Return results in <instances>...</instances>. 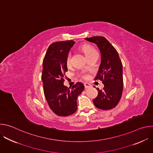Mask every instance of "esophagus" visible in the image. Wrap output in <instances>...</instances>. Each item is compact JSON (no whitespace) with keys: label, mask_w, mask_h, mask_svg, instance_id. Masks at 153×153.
I'll use <instances>...</instances> for the list:
<instances>
[{"label":"esophagus","mask_w":153,"mask_h":153,"mask_svg":"<svg viewBox=\"0 0 153 153\" xmlns=\"http://www.w3.org/2000/svg\"><path fill=\"white\" fill-rule=\"evenodd\" d=\"M84 85H85V88L86 89V88H90V87L91 86V85L90 83H85Z\"/></svg>","instance_id":"esophagus-1"}]
</instances>
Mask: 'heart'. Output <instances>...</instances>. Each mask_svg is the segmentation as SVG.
Segmentation results:
<instances>
[{
    "mask_svg": "<svg viewBox=\"0 0 153 153\" xmlns=\"http://www.w3.org/2000/svg\"><path fill=\"white\" fill-rule=\"evenodd\" d=\"M82 50L86 57H88L91 56V55H93V54H94L95 53L97 52L96 50L93 47H92L91 46L88 45H83L82 47ZM71 53H69L67 57V59H66V64L68 67L70 66V65H71ZM82 77H83L85 79H86L87 77H88V75L84 73L82 74Z\"/></svg>",
    "mask_w": 153,
    "mask_h": 153,
    "instance_id": "heart-1",
    "label": "heart"
}]
</instances>
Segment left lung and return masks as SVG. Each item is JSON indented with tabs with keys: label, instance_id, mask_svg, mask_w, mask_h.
I'll return each instance as SVG.
<instances>
[{
	"label": "left lung",
	"instance_id": "1",
	"mask_svg": "<svg viewBox=\"0 0 153 153\" xmlns=\"http://www.w3.org/2000/svg\"><path fill=\"white\" fill-rule=\"evenodd\" d=\"M85 39L96 44L101 53V63L94 80L102 81L104 88L97 89L98 95L93 103L100 110H111L118 104L122 94V62L117 50L105 37L94 36Z\"/></svg>",
	"mask_w": 153,
	"mask_h": 153
}]
</instances>
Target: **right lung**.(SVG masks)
<instances>
[{
    "mask_svg": "<svg viewBox=\"0 0 153 153\" xmlns=\"http://www.w3.org/2000/svg\"><path fill=\"white\" fill-rule=\"evenodd\" d=\"M74 43L73 40L53 43L43 60V91L51 110L59 116H68L76 111L77 96L85 88L81 82H77L72 88L63 85L64 76L68 71L66 59Z\"/></svg>",
    "mask_w": 153,
    "mask_h": 153,
    "instance_id": "add662e5",
    "label": "right lung"
}]
</instances>
